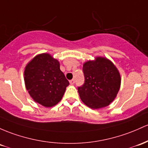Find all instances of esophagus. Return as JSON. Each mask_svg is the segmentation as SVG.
Instances as JSON below:
<instances>
[{
  "instance_id": "esophagus-1",
  "label": "esophagus",
  "mask_w": 148,
  "mask_h": 148,
  "mask_svg": "<svg viewBox=\"0 0 148 148\" xmlns=\"http://www.w3.org/2000/svg\"><path fill=\"white\" fill-rule=\"evenodd\" d=\"M69 83H70V84H71V85H73L75 83V80L74 79H71V80L69 81Z\"/></svg>"
}]
</instances>
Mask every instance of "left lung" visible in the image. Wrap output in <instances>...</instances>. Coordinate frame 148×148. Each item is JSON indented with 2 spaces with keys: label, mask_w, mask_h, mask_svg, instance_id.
I'll return each mask as SVG.
<instances>
[{
  "label": "left lung",
  "mask_w": 148,
  "mask_h": 148,
  "mask_svg": "<svg viewBox=\"0 0 148 148\" xmlns=\"http://www.w3.org/2000/svg\"><path fill=\"white\" fill-rule=\"evenodd\" d=\"M85 83L78 88L82 101L91 109L108 106L114 101L121 86V75L116 66L105 57H95L83 64Z\"/></svg>",
  "instance_id": "8db88e82"
}]
</instances>
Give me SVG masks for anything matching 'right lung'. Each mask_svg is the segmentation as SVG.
Masks as SVG:
<instances>
[{"instance_id":"right-lung-1","label":"right lung","mask_w":148,"mask_h":148,"mask_svg":"<svg viewBox=\"0 0 148 148\" xmlns=\"http://www.w3.org/2000/svg\"><path fill=\"white\" fill-rule=\"evenodd\" d=\"M25 87L36 103L45 108L57 105L69 83L60 69V62L49 53L36 56L24 68Z\"/></svg>"}]
</instances>
